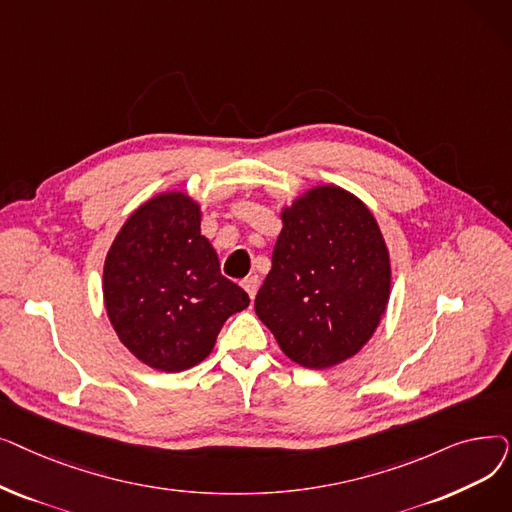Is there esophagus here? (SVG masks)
<instances>
[{"mask_svg": "<svg viewBox=\"0 0 512 512\" xmlns=\"http://www.w3.org/2000/svg\"><path fill=\"white\" fill-rule=\"evenodd\" d=\"M242 286H245V290L249 292V297L255 299V294H257V290H259V278H257V276H251V278H247L245 282H242Z\"/></svg>", "mask_w": 512, "mask_h": 512, "instance_id": "34e87169", "label": "esophagus"}]
</instances>
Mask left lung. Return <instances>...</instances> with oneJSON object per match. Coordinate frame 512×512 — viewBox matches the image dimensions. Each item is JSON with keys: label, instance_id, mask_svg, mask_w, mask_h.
<instances>
[{"label": "left lung", "instance_id": "1", "mask_svg": "<svg viewBox=\"0 0 512 512\" xmlns=\"http://www.w3.org/2000/svg\"><path fill=\"white\" fill-rule=\"evenodd\" d=\"M284 228L255 311L286 357L326 369L361 351L386 311L390 257L371 211L317 186L282 211Z\"/></svg>", "mask_w": 512, "mask_h": 512}]
</instances>
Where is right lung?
I'll return each mask as SVG.
<instances>
[{"label":"right lung","mask_w":512,"mask_h":512,"mask_svg":"<svg viewBox=\"0 0 512 512\" xmlns=\"http://www.w3.org/2000/svg\"><path fill=\"white\" fill-rule=\"evenodd\" d=\"M199 226V207L184 193L159 195L130 215L105 259L112 326L134 357L159 371L201 363L224 321L249 307Z\"/></svg>","instance_id":"add662e5"}]
</instances>
